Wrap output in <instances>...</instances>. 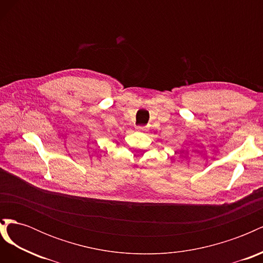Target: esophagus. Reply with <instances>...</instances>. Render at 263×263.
<instances>
[{"label": "esophagus", "instance_id": "1", "mask_svg": "<svg viewBox=\"0 0 263 263\" xmlns=\"http://www.w3.org/2000/svg\"><path fill=\"white\" fill-rule=\"evenodd\" d=\"M138 132H146L147 130V127L146 126H138L136 128Z\"/></svg>", "mask_w": 263, "mask_h": 263}]
</instances>
